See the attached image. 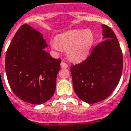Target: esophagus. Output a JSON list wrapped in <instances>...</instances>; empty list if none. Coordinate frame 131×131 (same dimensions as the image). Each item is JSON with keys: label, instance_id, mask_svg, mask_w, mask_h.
Returning <instances> with one entry per match:
<instances>
[{"label": "esophagus", "instance_id": "1", "mask_svg": "<svg viewBox=\"0 0 131 131\" xmlns=\"http://www.w3.org/2000/svg\"><path fill=\"white\" fill-rule=\"evenodd\" d=\"M60 66H61V67H62V68L66 69V68H67V67H68V64H67V62H65L64 61H62V62H61Z\"/></svg>", "mask_w": 131, "mask_h": 131}]
</instances>
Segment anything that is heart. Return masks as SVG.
Wrapping results in <instances>:
<instances>
[{
	"instance_id": "1",
	"label": "heart",
	"mask_w": 131,
	"mask_h": 131,
	"mask_svg": "<svg viewBox=\"0 0 131 131\" xmlns=\"http://www.w3.org/2000/svg\"><path fill=\"white\" fill-rule=\"evenodd\" d=\"M94 41V35L90 30H72L60 34L51 46L56 51H67L71 60L78 62L87 56Z\"/></svg>"
}]
</instances>
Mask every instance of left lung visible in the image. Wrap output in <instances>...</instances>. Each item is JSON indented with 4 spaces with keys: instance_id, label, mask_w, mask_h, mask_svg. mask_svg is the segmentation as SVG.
Masks as SVG:
<instances>
[{
    "instance_id": "8db88e82",
    "label": "left lung",
    "mask_w": 131,
    "mask_h": 131,
    "mask_svg": "<svg viewBox=\"0 0 131 131\" xmlns=\"http://www.w3.org/2000/svg\"><path fill=\"white\" fill-rule=\"evenodd\" d=\"M106 39L92 48L85 60L71 67L73 90L81 100L95 103L107 99L119 84L123 54L115 32L103 24Z\"/></svg>"
}]
</instances>
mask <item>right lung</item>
Segmentation results:
<instances>
[{"label":"right lung","mask_w":131,"mask_h":131,"mask_svg":"<svg viewBox=\"0 0 131 131\" xmlns=\"http://www.w3.org/2000/svg\"><path fill=\"white\" fill-rule=\"evenodd\" d=\"M43 35L28 24L20 27L5 56V71L14 94L25 102L41 104L55 93L61 59L51 58Z\"/></svg>","instance_id":"obj_1"}]
</instances>
